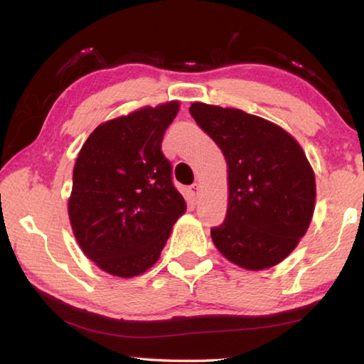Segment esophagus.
<instances>
[{
  "instance_id": "esophagus-1",
  "label": "esophagus",
  "mask_w": 364,
  "mask_h": 364,
  "mask_svg": "<svg viewBox=\"0 0 364 364\" xmlns=\"http://www.w3.org/2000/svg\"><path fill=\"white\" fill-rule=\"evenodd\" d=\"M199 193H200V186L197 183H194L193 186H191V196H193V200L197 202V199H199Z\"/></svg>"
}]
</instances>
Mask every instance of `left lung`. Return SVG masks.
<instances>
[{
	"label": "left lung",
	"mask_w": 364,
	"mask_h": 364,
	"mask_svg": "<svg viewBox=\"0 0 364 364\" xmlns=\"http://www.w3.org/2000/svg\"><path fill=\"white\" fill-rule=\"evenodd\" d=\"M189 113L228 162V213L211 229L215 247L243 269L275 266L314 215L315 175L302 148L279 125L240 109L193 103Z\"/></svg>",
	"instance_id": "obj_1"
}]
</instances>
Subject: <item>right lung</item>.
Masks as SVG:
<instances>
[{
    "mask_svg": "<svg viewBox=\"0 0 364 364\" xmlns=\"http://www.w3.org/2000/svg\"><path fill=\"white\" fill-rule=\"evenodd\" d=\"M178 102L100 124L73 170L68 215L79 247L105 272L140 275L159 259L186 202L171 180L162 138Z\"/></svg>",
    "mask_w": 364,
    "mask_h": 364,
    "instance_id": "obj_1",
    "label": "right lung"
}]
</instances>
